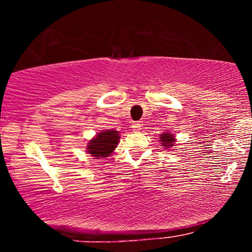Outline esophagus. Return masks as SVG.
<instances>
[{"label": "esophagus", "instance_id": "1", "mask_svg": "<svg viewBox=\"0 0 252 252\" xmlns=\"http://www.w3.org/2000/svg\"><path fill=\"white\" fill-rule=\"evenodd\" d=\"M141 123H140V122H134L133 123V125H132V127H133V131H140V130H141Z\"/></svg>", "mask_w": 252, "mask_h": 252}]
</instances>
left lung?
Masks as SVG:
<instances>
[{"label": "left lung", "mask_w": 252, "mask_h": 252, "mask_svg": "<svg viewBox=\"0 0 252 252\" xmlns=\"http://www.w3.org/2000/svg\"><path fill=\"white\" fill-rule=\"evenodd\" d=\"M160 141L162 142V146L165 148L172 147L174 144V136L171 133H163L160 135Z\"/></svg>", "instance_id": "obj_1"}]
</instances>
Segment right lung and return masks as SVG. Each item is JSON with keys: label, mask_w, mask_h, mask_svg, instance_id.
I'll use <instances>...</instances> for the list:
<instances>
[{"label": "right lung", "mask_w": 252, "mask_h": 252, "mask_svg": "<svg viewBox=\"0 0 252 252\" xmlns=\"http://www.w3.org/2000/svg\"><path fill=\"white\" fill-rule=\"evenodd\" d=\"M119 132L114 130H106L97 133L94 139H92L89 142L88 152L92 157H95L97 159L100 158L109 157L111 153L116 149L119 142Z\"/></svg>", "instance_id": "right-lung-1"}]
</instances>
